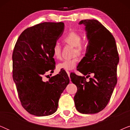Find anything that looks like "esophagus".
<instances>
[{"instance_id": "obj_1", "label": "esophagus", "mask_w": 130, "mask_h": 130, "mask_svg": "<svg viewBox=\"0 0 130 130\" xmlns=\"http://www.w3.org/2000/svg\"><path fill=\"white\" fill-rule=\"evenodd\" d=\"M66 72H67V74H68L69 77H70V72H69V71H66Z\"/></svg>"}]
</instances>
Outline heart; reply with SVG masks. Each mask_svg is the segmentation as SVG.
<instances>
[{"label":"heart","mask_w":130,"mask_h":130,"mask_svg":"<svg viewBox=\"0 0 130 130\" xmlns=\"http://www.w3.org/2000/svg\"><path fill=\"white\" fill-rule=\"evenodd\" d=\"M82 36L80 34L75 31H71L64 37L63 41L69 45L74 47V55L82 54L86 49V45L84 42H82ZM53 56L55 59L59 60L61 57V47L58 44H56L52 50ZM79 58H73L70 60H65L60 62L57 66L58 70H72L75 68L79 63Z\"/></svg>","instance_id":"1"}]
</instances>
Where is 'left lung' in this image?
<instances>
[{
  "mask_svg": "<svg viewBox=\"0 0 130 130\" xmlns=\"http://www.w3.org/2000/svg\"><path fill=\"white\" fill-rule=\"evenodd\" d=\"M79 24L86 26L89 42L85 56L78 65L80 67L78 70L88 76L85 77L74 73L70 75L77 88L74 104L82 113H96L107 105L117 84L118 53L114 37L98 21L85 19ZM90 74L94 77L87 82L86 78Z\"/></svg>",
  "mask_w": 130,
  "mask_h": 130,
  "instance_id": "8db88e82",
  "label": "left lung"
}]
</instances>
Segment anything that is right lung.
Returning a JSON list of instances; mask_svg holds the SVG:
<instances>
[{
    "label": "right lung",
    "mask_w": 130,
    "mask_h": 130,
    "mask_svg": "<svg viewBox=\"0 0 130 130\" xmlns=\"http://www.w3.org/2000/svg\"><path fill=\"white\" fill-rule=\"evenodd\" d=\"M64 29L61 22L35 25L21 33L14 47L12 72L19 98L23 108L35 116H48L57 111L70 81L64 72L42 80L48 71L55 69L52 50Z\"/></svg>",
    "instance_id": "right-lung-1"
}]
</instances>
